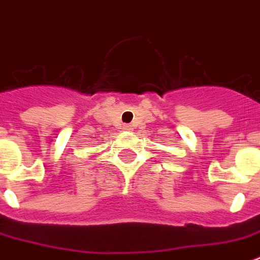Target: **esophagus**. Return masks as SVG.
Listing matches in <instances>:
<instances>
[{
  "label": "esophagus",
  "instance_id": "esophagus-1",
  "mask_svg": "<svg viewBox=\"0 0 260 260\" xmlns=\"http://www.w3.org/2000/svg\"><path fill=\"white\" fill-rule=\"evenodd\" d=\"M124 129L129 131V129H131V125H124Z\"/></svg>",
  "mask_w": 260,
  "mask_h": 260
}]
</instances>
